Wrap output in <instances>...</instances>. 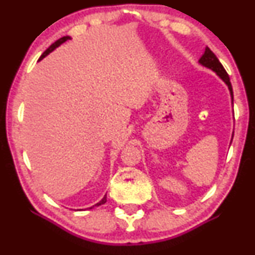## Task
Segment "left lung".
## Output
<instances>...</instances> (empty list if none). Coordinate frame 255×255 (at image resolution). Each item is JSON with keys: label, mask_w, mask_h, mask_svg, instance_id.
<instances>
[{"label": "left lung", "mask_w": 255, "mask_h": 255, "mask_svg": "<svg viewBox=\"0 0 255 255\" xmlns=\"http://www.w3.org/2000/svg\"><path fill=\"white\" fill-rule=\"evenodd\" d=\"M199 62L203 64V66L207 67V68L212 69V71H215L216 73H217L218 77L221 78L222 80H223L224 83L228 85V87H229L230 93H231V101H234L233 87H231V83H230L229 75H228L227 71H225V69H224L223 64L219 62V60L217 58V56H216V55L213 54V51L211 50V49H210V48L205 49L204 55L200 57V60H199Z\"/></svg>", "instance_id": "1"}]
</instances>
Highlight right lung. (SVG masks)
<instances>
[{
  "instance_id": "right-lung-1",
  "label": "right lung",
  "mask_w": 255,
  "mask_h": 255,
  "mask_svg": "<svg viewBox=\"0 0 255 255\" xmlns=\"http://www.w3.org/2000/svg\"><path fill=\"white\" fill-rule=\"evenodd\" d=\"M68 39H71V37L66 36V37H62V38H60V39H57V40H56V42H55L54 44H51V45H50V46H49V48H48V49H46V50L43 52V54H42V56H40V58H39V60H42V58H43V57H45V56H46V55H48V54H49V52H51L52 50H54V49H56L58 45H61V44H62V43H64V42H66V40H68ZM105 203H107V197H104L103 199H102V200H101V201H99V203H98V204H96V205H95V206H99V205H103V204H105Z\"/></svg>"
}]
</instances>
